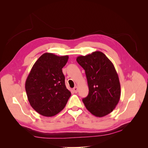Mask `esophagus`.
<instances>
[{
    "label": "esophagus",
    "instance_id": "esophagus-1",
    "mask_svg": "<svg viewBox=\"0 0 148 148\" xmlns=\"http://www.w3.org/2000/svg\"><path fill=\"white\" fill-rule=\"evenodd\" d=\"M73 91L75 92V93H77V92H78V87H77V86H75L74 88H73Z\"/></svg>",
    "mask_w": 148,
    "mask_h": 148
}]
</instances>
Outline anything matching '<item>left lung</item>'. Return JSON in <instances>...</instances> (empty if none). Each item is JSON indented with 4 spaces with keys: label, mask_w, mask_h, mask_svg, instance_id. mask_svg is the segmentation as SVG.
<instances>
[{
    "label": "left lung",
    "mask_w": 148,
    "mask_h": 148,
    "mask_svg": "<svg viewBox=\"0 0 148 148\" xmlns=\"http://www.w3.org/2000/svg\"><path fill=\"white\" fill-rule=\"evenodd\" d=\"M77 61L85 70L89 87L88 95L83 99L85 107L96 117L108 115L117 105L121 95L119 78L113 64L100 51L78 56Z\"/></svg>",
    "instance_id": "left-lung-1"
}]
</instances>
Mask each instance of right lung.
<instances>
[{
	"label": "right lung",
	"mask_w": 148,
	"mask_h": 148,
	"mask_svg": "<svg viewBox=\"0 0 148 148\" xmlns=\"http://www.w3.org/2000/svg\"><path fill=\"white\" fill-rule=\"evenodd\" d=\"M68 56L44 53L33 65L25 82L31 106L45 117H52L64 109L71 96L65 83L62 68Z\"/></svg>",
	"instance_id": "right-lung-1"
}]
</instances>
